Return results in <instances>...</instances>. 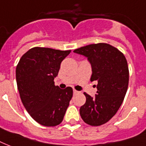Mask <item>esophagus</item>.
I'll return each instance as SVG.
<instances>
[{
    "label": "esophagus",
    "mask_w": 146,
    "mask_h": 146,
    "mask_svg": "<svg viewBox=\"0 0 146 146\" xmlns=\"http://www.w3.org/2000/svg\"><path fill=\"white\" fill-rule=\"evenodd\" d=\"M73 93H74V94H78V91H76V90H74V91H73Z\"/></svg>",
    "instance_id": "1"
}]
</instances>
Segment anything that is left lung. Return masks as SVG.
<instances>
[{
	"mask_svg": "<svg viewBox=\"0 0 146 146\" xmlns=\"http://www.w3.org/2000/svg\"><path fill=\"white\" fill-rule=\"evenodd\" d=\"M74 52L88 58L92 68L91 81H98L94 98L84 93L86 102L80 115L88 125H103L116 113L124 100L129 84L127 61L120 51L107 43L91 44Z\"/></svg>",
	"mask_w": 146,
	"mask_h": 146,
	"instance_id": "left-lung-1",
	"label": "left lung"
}]
</instances>
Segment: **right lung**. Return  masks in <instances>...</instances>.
Instances as JSON below:
<instances>
[{
	"label": "right lung",
	"instance_id": "obj_1",
	"mask_svg": "<svg viewBox=\"0 0 146 146\" xmlns=\"http://www.w3.org/2000/svg\"><path fill=\"white\" fill-rule=\"evenodd\" d=\"M71 50L34 47L23 55L16 68L20 99L34 120L45 126H55L63 120L73 95L71 87L55 85L63 59Z\"/></svg>",
	"mask_w": 146,
	"mask_h": 146
}]
</instances>
